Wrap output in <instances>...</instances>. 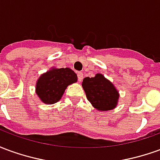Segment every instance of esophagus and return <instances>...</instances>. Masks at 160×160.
Returning a JSON list of instances; mask_svg holds the SVG:
<instances>
[{
	"label": "esophagus",
	"mask_w": 160,
	"mask_h": 160,
	"mask_svg": "<svg viewBox=\"0 0 160 160\" xmlns=\"http://www.w3.org/2000/svg\"><path fill=\"white\" fill-rule=\"evenodd\" d=\"M83 73H81V72H79V73H78V80H79L80 82L83 80Z\"/></svg>",
	"instance_id": "1"
}]
</instances>
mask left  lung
Wrapping results in <instances>:
<instances>
[{"label": "left lung", "mask_w": 160, "mask_h": 160, "mask_svg": "<svg viewBox=\"0 0 160 160\" xmlns=\"http://www.w3.org/2000/svg\"><path fill=\"white\" fill-rule=\"evenodd\" d=\"M82 87L88 101L96 110L107 111L117 107L119 99V92L110 80L102 73L94 77H86Z\"/></svg>", "instance_id": "left-lung-1"}]
</instances>
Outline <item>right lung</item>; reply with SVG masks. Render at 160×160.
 <instances>
[{
  "instance_id": "right-lung-1",
  "label": "right lung",
  "mask_w": 160,
  "mask_h": 160,
  "mask_svg": "<svg viewBox=\"0 0 160 160\" xmlns=\"http://www.w3.org/2000/svg\"><path fill=\"white\" fill-rule=\"evenodd\" d=\"M77 80V74L69 68H51L37 80L36 93L42 103L55 104L62 98L67 87Z\"/></svg>"
}]
</instances>
